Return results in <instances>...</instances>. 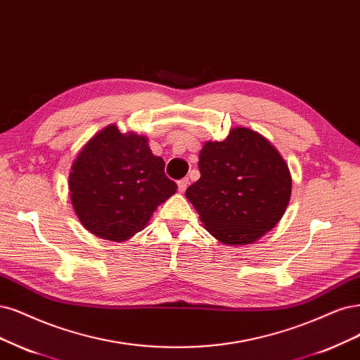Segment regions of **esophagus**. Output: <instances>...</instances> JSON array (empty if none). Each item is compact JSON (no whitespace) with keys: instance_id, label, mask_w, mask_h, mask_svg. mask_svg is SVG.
Instances as JSON below:
<instances>
[{"instance_id":"34e87169","label":"esophagus","mask_w":360,"mask_h":360,"mask_svg":"<svg viewBox=\"0 0 360 360\" xmlns=\"http://www.w3.org/2000/svg\"><path fill=\"white\" fill-rule=\"evenodd\" d=\"M179 191L180 192H184L186 189H188V184H189V179L186 177V179H181V180H179Z\"/></svg>"}]
</instances>
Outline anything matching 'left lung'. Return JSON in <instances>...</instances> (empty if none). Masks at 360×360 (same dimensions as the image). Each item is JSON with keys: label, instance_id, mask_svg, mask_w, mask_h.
Returning a JSON list of instances; mask_svg holds the SVG:
<instances>
[{"label": "left lung", "instance_id": "obj_1", "mask_svg": "<svg viewBox=\"0 0 360 360\" xmlns=\"http://www.w3.org/2000/svg\"><path fill=\"white\" fill-rule=\"evenodd\" d=\"M201 177L186 191L205 229L225 244H250L274 228L290 200L292 177L268 140L235 128L200 153Z\"/></svg>", "mask_w": 360, "mask_h": 360}]
</instances>
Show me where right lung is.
Masks as SVG:
<instances>
[{
	"instance_id": "1",
	"label": "right lung",
	"mask_w": 360,
	"mask_h": 360,
	"mask_svg": "<svg viewBox=\"0 0 360 360\" xmlns=\"http://www.w3.org/2000/svg\"><path fill=\"white\" fill-rule=\"evenodd\" d=\"M71 202L96 237L122 241L140 232L158 205L176 193L165 162L147 139L111 125L83 147L70 172Z\"/></svg>"
}]
</instances>
